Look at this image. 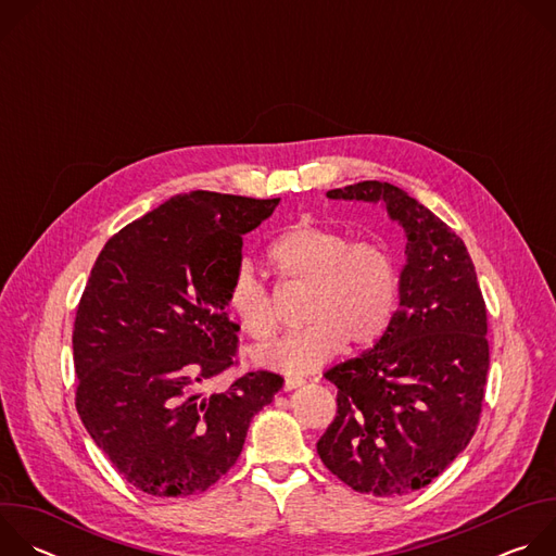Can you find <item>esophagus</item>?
Masks as SVG:
<instances>
[{
  "mask_svg": "<svg viewBox=\"0 0 556 556\" xmlns=\"http://www.w3.org/2000/svg\"><path fill=\"white\" fill-rule=\"evenodd\" d=\"M303 382H305L303 378H286V380H283V391H292V389L301 387Z\"/></svg>",
  "mask_w": 556,
  "mask_h": 556,
  "instance_id": "1",
  "label": "esophagus"
}]
</instances>
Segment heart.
<instances>
[{
  "instance_id": "b5f03b06",
  "label": "heart",
  "mask_w": 556,
  "mask_h": 556,
  "mask_svg": "<svg viewBox=\"0 0 556 556\" xmlns=\"http://www.w3.org/2000/svg\"><path fill=\"white\" fill-rule=\"evenodd\" d=\"M268 255L283 277L312 294L305 307L309 326L260 350L255 361L262 367L288 376L309 374L348 341L367 348L387 332L399 305L401 275L384 244L354 242L339 228L303 219L277 237ZM226 299L251 339L266 343L275 337V305L251 262L235 268Z\"/></svg>"
}]
</instances>
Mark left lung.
Listing matches in <instances>:
<instances>
[{"label":"left lung","instance_id":"1","mask_svg":"<svg viewBox=\"0 0 556 556\" xmlns=\"http://www.w3.org/2000/svg\"><path fill=\"white\" fill-rule=\"evenodd\" d=\"M330 200L382 204L405 230L399 309L387 332L326 378L337 416L316 453L358 493L431 484L478 429L489 374L486 303L459 237L407 191L365 180Z\"/></svg>","mask_w":556,"mask_h":556}]
</instances>
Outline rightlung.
Instances as JSON below:
<instances>
[{
	"label": "right lung",
	"instance_id": "1",
	"mask_svg": "<svg viewBox=\"0 0 556 556\" xmlns=\"http://www.w3.org/2000/svg\"><path fill=\"white\" fill-rule=\"evenodd\" d=\"M279 204L213 191L176 195L118 230L76 309V412L123 478L153 497L204 493L237 462L283 378L249 371L226 391L237 332L226 292L242 237Z\"/></svg>",
	"mask_w": 556,
	"mask_h": 556
}]
</instances>
